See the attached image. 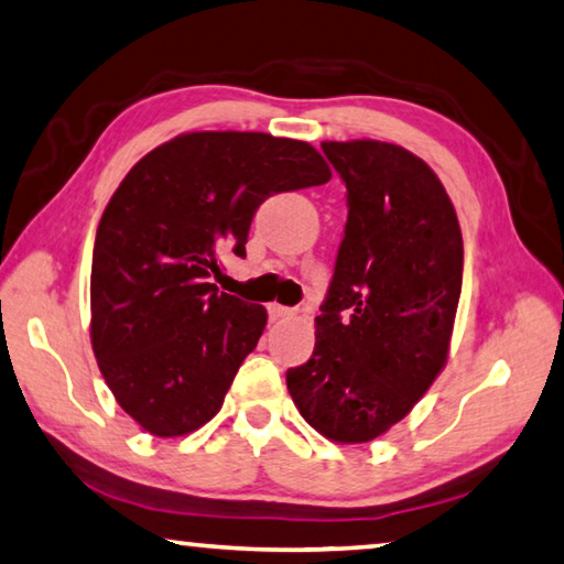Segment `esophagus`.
I'll use <instances>...</instances> for the list:
<instances>
[{"label": "esophagus", "mask_w": 564, "mask_h": 564, "mask_svg": "<svg viewBox=\"0 0 564 564\" xmlns=\"http://www.w3.org/2000/svg\"><path fill=\"white\" fill-rule=\"evenodd\" d=\"M267 312H270V319H272V323H280V319H284V317H290V315H292V310H290V307L276 305V302H272V305L267 307Z\"/></svg>", "instance_id": "esophagus-1"}]
</instances>
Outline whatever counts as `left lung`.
Here are the masks:
<instances>
[{
  "instance_id": "left-lung-1",
  "label": "left lung",
  "mask_w": 564,
  "mask_h": 564,
  "mask_svg": "<svg viewBox=\"0 0 564 564\" xmlns=\"http://www.w3.org/2000/svg\"><path fill=\"white\" fill-rule=\"evenodd\" d=\"M348 221L312 358L288 370L294 405L337 444H366L411 413L446 366L464 241L452 198L395 143H323Z\"/></svg>"
}]
</instances>
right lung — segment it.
I'll use <instances>...</instances> for the list:
<instances>
[{
    "label": "right lung",
    "mask_w": 564,
    "mask_h": 564,
    "mask_svg": "<svg viewBox=\"0 0 564 564\" xmlns=\"http://www.w3.org/2000/svg\"><path fill=\"white\" fill-rule=\"evenodd\" d=\"M330 169L305 141L184 133L143 155L102 212L90 272V340L138 426L202 429L264 333L267 310L219 292V254L247 257L264 198L319 186Z\"/></svg>",
    "instance_id": "1"
}]
</instances>
